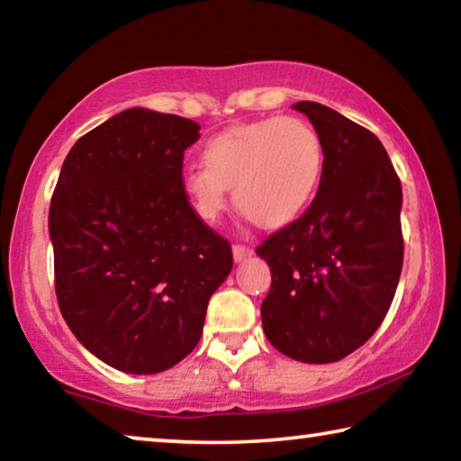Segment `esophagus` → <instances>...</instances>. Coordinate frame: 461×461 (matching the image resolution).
Returning <instances> with one entry per match:
<instances>
[{
  "label": "esophagus",
  "instance_id": "obj_1",
  "mask_svg": "<svg viewBox=\"0 0 461 461\" xmlns=\"http://www.w3.org/2000/svg\"><path fill=\"white\" fill-rule=\"evenodd\" d=\"M248 256H252V248L244 246V244H233V260L241 262V260H246Z\"/></svg>",
  "mask_w": 461,
  "mask_h": 461
}]
</instances>
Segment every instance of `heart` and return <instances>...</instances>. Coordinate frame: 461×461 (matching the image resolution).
<instances>
[{
	"mask_svg": "<svg viewBox=\"0 0 461 461\" xmlns=\"http://www.w3.org/2000/svg\"><path fill=\"white\" fill-rule=\"evenodd\" d=\"M203 165L183 175V193L193 212L215 223L236 205L264 228L291 223L315 197L325 165L319 131L299 118L238 123L203 146Z\"/></svg>",
	"mask_w": 461,
	"mask_h": 461,
	"instance_id": "1",
	"label": "heart"
}]
</instances>
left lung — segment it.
Masks as SVG:
<instances>
[{
    "label": "left lung",
    "instance_id": "8db88e82",
    "mask_svg": "<svg viewBox=\"0 0 461 461\" xmlns=\"http://www.w3.org/2000/svg\"><path fill=\"white\" fill-rule=\"evenodd\" d=\"M293 107L323 140V176L307 212L256 248L272 275L260 315L278 352L330 364L364 346L394 299L402 189L370 130L315 101Z\"/></svg>",
    "mask_w": 461,
    "mask_h": 461
}]
</instances>
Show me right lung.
<instances>
[{
	"mask_svg": "<svg viewBox=\"0 0 461 461\" xmlns=\"http://www.w3.org/2000/svg\"><path fill=\"white\" fill-rule=\"evenodd\" d=\"M199 123L126 109L79 138L49 212L54 288L75 338L128 374L173 368L199 343L231 272L230 241L183 193Z\"/></svg>",
	"mask_w": 461,
	"mask_h": 461,
	"instance_id": "obj_1",
	"label": "right lung"
}]
</instances>
